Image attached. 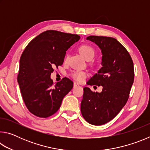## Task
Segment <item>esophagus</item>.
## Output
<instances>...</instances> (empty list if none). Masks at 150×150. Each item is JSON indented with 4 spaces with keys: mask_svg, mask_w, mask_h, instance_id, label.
Listing matches in <instances>:
<instances>
[{
    "mask_svg": "<svg viewBox=\"0 0 150 150\" xmlns=\"http://www.w3.org/2000/svg\"><path fill=\"white\" fill-rule=\"evenodd\" d=\"M79 85L78 83H73V88H76V87H79Z\"/></svg>",
    "mask_w": 150,
    "mask_h": 150,
    "instance_id": "obj_1",
    "label": "esophagus"
}]
</instances>
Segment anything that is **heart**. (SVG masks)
Masks as SVG:
<instances>
[{"label":"heart","instance_id":"b5f03b06","mask_svg":"<svg viewBox=\"0 0 150 150\" xmlns=\"http://www.w3.org/2000/svg\"><path fill=\"white\" fill-rule=\"evenodd\" d=\"M79 52L81 55L88 61L91 60L95 55V51L94 48L88 44H83L79 47ZM69 55L67 54L65 55V61L67 62ZM87 73L84 71H74L71 73L73 79L78 81V82H82L83 79L87 77Z\"/></svg>","mask_w":150,"mask_h":150}]
</instances>
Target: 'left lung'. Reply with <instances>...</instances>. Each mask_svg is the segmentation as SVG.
I'll use <instances>...</instances> for the list:
<instances>
[{
  "mask_svg": "<svg viewBox=\"0 0 150 150\" xmlns=\"http://www.w3.org/2000/svg\"><path fill=\"white\" fill-rule=\"evenodd\" d=\"M102 52L103 67L88 81V85L102 86L100 93L83 88L81 111L91 124L108 122L120 112L128 101L134 83V63L130 55L117 40L111 37L90 35Z\"/></svg>",
  "mask_w": 150,
  "mask_h": 150,
  "instance_id": "obj_1",
  "label": "left lung"
}]
</instances>
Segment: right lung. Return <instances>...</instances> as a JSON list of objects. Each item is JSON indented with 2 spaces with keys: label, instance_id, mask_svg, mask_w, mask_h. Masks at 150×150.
Segmentation results:
<instances>
[{
  "label": "right lung",
  "instance_id": "obj_1",
  "mask_svg": "<svg viewBox=\"0 0 150 150\" xmlns=\"http://www.w3.org/2000/svg\"><path fill=\"white\" fill-rule=\"evenodd\" d=\"M80 39L77 34L56 30L42 32L30 42L20 59L18 83L28 110L40 118H47L59 110L73 82L67 77L54 85L51 74L62 65L66 51Z\"/></svg>",
  "mask_w": 150,
  "mask_h": 150
}]
</instances>
